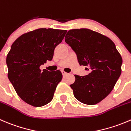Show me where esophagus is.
<instances>
[{
	"label": "esophagus",
	"mask_w": 131,
	"mask_h": 131,
	"mask_svg": "<svg viewBox=\"0 0 131 131\" xmlns=\"http://www.w3.org/2000/svg\"><path fill=\"white\" fill-rule=\"evenodd\" d=\"M62 73H63V77H65V76H67V75L68 74V73H67V72H64V71H62Z\"/></svg>",
	"instance_id": "34e87169"
}]
</instances>
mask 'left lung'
Segmentation results:
<instances>
[{"label":"left lung","mask_w":131,"mask_h":131,"mask_svg":"<svg viewBox=\"0 0 131 131\" xmlns=\"http://www.w3.org/2000/svg\"><path fill=\"white\" fill-rule=\"evenodd\" d=\"M64 40L80 65L90 70L87 75H74L75 81L70 85L73 95L85 104L99 103L111 93L121 75V55L111 39L88 29L68 30Z\"/></svg>","instance_id":"1"}]
</instances>
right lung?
<instances>
[{"label":"right lung","mask_w":131,"mask_h":131,"mask_svg":"<svg viewBox=\"0 0 131 131\" xmlns=\"http://www.w3.org/2000/svg\"><path fill=\"white\" fill-rule=\"evenodd\" d=\"M67 30L40 28L18 38L7 55V77L16 93L25 102L41 107L52 100L63 78L60 70L49 72L40 67L51 61L54 49Z\"/></svg>","instance_id":"add662e5"}]
</instances>
